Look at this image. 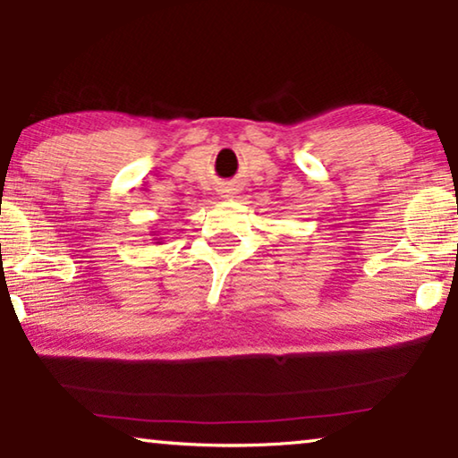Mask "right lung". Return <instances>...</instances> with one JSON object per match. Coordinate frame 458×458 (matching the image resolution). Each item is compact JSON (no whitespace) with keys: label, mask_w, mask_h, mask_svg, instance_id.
<instances>
[{"label":"right lung","mask_w":458,"mask_h":458,"mask_svg":"<svg viewBox=\"0 0 458 458\" xmlns=\"http://www.w3.org/2000/svg\"><path fill=\"white\" fill-rule=\"evenodd\" d=\"M156 241H158V242H160V238H156Z\"/></svg>","instance_id":"obj_1"}]
</instances>
